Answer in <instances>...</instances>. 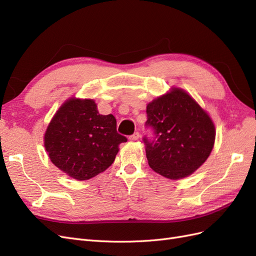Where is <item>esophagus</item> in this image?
<instances>
[{
  "instance_id": "1",
  "label": "esophagus",
  "mask_w": 256,
  "mask_h": 256,
  "mask_svg": "<svg viewBox=\"0 0 256 256\" xmlns=\"http://www.w3.org/2000/svg\"><path fill=\"white\" fill-rule=\"evenodd\" d=\"M129 138H130L131 141H136V140H138V138H140V132H138V131H136V132H134L132 136H130Z\"/></svg>"
}]
</instances>
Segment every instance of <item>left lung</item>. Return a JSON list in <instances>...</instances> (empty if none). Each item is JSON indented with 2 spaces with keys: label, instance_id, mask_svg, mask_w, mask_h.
I'll use <instances>...</instances> for the list:
<instances>
[{
  "label": "left lung",
  "instance_id": "obj_1",
  "mask_svg": "<svg viewBox=\"0 0 256 256\" xmlns=\"http://www.w3.org/2000/svg\"><path fill=\"white\" fill-rule=\"evenodd\" d=\"M146 126L154 140L143 138L146 157L154 172L170 180H180L202 166L216 138L210 116L187 92L172 88L146 106Z\"/></svg>",
  "mask_w": 256,
  "mask_h": 256
}]
</instances>
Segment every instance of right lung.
I'll return each mask as SVG.
<instances>
[{
  "label": "right lung",
  "instance_id": "add662e5",
  "mask_svg": "<svg viewBox=\"0 0 256 256\" xmlns=\"http://www.w3.org/2000/svg\"><path fill=\"white\" fill-rule=\"evenodd\" d=\"M52 164L74 180H88L109 168L127 138L116 131L112 114L102 115L92 99L69 98L44 132Z\"/></svg>",
  "mask_w": 256,
  "mask_h": 256
}]
</instances>
